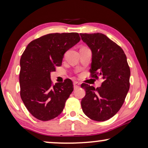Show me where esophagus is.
Instances as JSON below:
<instances>
[{
  "instance_id": "esophagus-1",
  "label": "esophagus",
  "mask_w": 148,
  "mask_h": 148,
  "mask_svg": "<svg viewBox=\"0 0 148 148\" xmlns=\"http://www.w3.org/2000/svg\"><path fill=\"white\" fill-rule=\"evenodd\" d=\"M79 86H80V84L79 82H75L73 83V87H74L75 90H76V89H77V88H79Z\"/></svg>"
}]
</instances>
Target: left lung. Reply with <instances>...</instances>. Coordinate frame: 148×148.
I'll return each mask as SVG.
<instances>
[{
    "label": "left lung",
    "instance_id": "1",
    "mask_svg": "<svg viewBox=\"0 0 148 148\" xmlns=\"http://www.w3.org/2000/svg\"><path fill=\"white\" fill-rule=\"evenodd\" d=\"M80 36L92 52L91 77L103 79L96 89L82 84L86 90L81 102L83 112L92 120L105 121L116 114L125 102L130 87V68L123 50L104 34Z\"/></svg>",
    "mask_w": 148,
    "mask_h": 148
}]
</instances>
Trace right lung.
I'll return each instance as SVG.
<instances>
[{
	"label": "right lung",
	"instance_id": "add662e5",
	"mask_svg": "<svg viewBox=\"0 0 148 148\" xmlns=\"http://www.w3.org/2000/svg\"><path fill=\"white\" fill-rule=\"evenodd\" d=\"M78 33L46 34L28 44L20 59V96L38 120L50 121L63 110L73 91L72 81L52 84L50 73L62 64L64 54L80 41Z\"/></svg>",
	"mask_w": 148,
	"mask_h": 148
}]
</instances>
